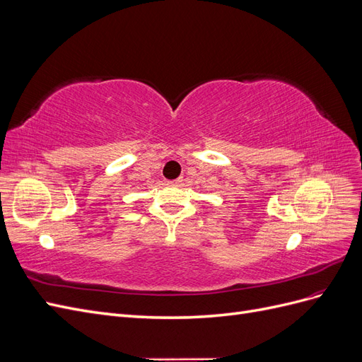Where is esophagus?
<instances>
[{
  "label": "esophagus",
  "mask_w": 362,
  "mask_h": 362,
  "mask_svg": "<svg viewBox=\"0 0 362 362\" xmlns=\"http://www.w3.org/2000/svg\"><path fill=\"white\" fill-rule=\"evenodd\" d=\"M181 184V180H175V181H168V185H172V187H178Z\"/></svg>",
  "instance_id": "esophagus-1"
}]
</instances>
